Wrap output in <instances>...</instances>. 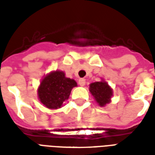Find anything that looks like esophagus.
Returning <instances> with one entry per match:
<instances>
[{
	"label": "esophagus",
	"instance_id": "esophagus-1",
	"mask_svg": "<svg viewBox=\"0 0 155 155\" xmlns=\"http://www.w3.org/2000/svg\"><path fill=\"white\" fill-rule=\"evenodd\" d=\"M79 84L81 86H84V84H85V80H84V78H81V79L79 80Z\"/></svg>",
	"mask_w": 155,
	"mask_h": 155
}]
</instances>
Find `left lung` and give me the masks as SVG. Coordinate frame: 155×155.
<instances>
[{"instance_id":"1","label":"left lung","mask_w":155,"mask_h":155,"mask_svg":"<svg viewBox=\"0 0 155 155\" xmlns=\"http://www.w3.org/2000/svg\"><path fill=\"white\" fill-rule=\"evenodd\" d=\"M89 90L99 106L104 107L106 104L111 102V98L113 96V89L104 79H101V81L91 83Z\"/></svg>"}]
</instances>
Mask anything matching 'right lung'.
I'll return each instance as SVG.
<instances>
[{"label": "right lung", "mask_w": 155, "mask_h": 155, "mask_svg": "<svg viewBox=\"0 0 155 155\" xmlns=\"http://www.w3.org/2000/svg\"><path fill=\"white\" fill-rule=\"evenodd\" d=\"M75 86H77L76 81L66 77L64 71H51L45 75L40 83L37 89L39 101L50 110L60 109Z\"/></svg>", "instance_id": "1"}]
</instances>
